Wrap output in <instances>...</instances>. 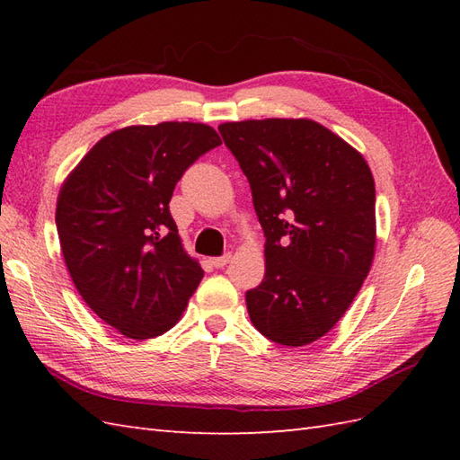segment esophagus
<instances>
[{
  "mask_svg": "<svg viewBox=\"0 0 460 460\" xmlns=\"http://www.w3.org/2000/svg\"><path fill=\"white\" fill-rule=\"evenodd\" d=\"M229 261H231V252H225L223 257H213V259H211V265H213L215 269H223L225 265H227Z\"/></svg>",
  "mask_w": 460,
  "mask_h": 460,
  "instance_id": "obj_1",
  "label": "esophagus"
}]
</instances>
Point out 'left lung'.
Masks as SVG:
<instances>
[{
    "label": "left lung",
    "instance_id": "obj_1",
    "mask_svg": "<svg viewBox=\"0 0 460 460\" xmlns=\"http://www.w3.org/2000/svg\"><path fill=\"white\" fill-rule=\"evenodd\" d=\"M265 233L252 326L282 346L320 340L344 316L376 252V185L356 148L314 120L225 122Z\"/></svg>",
    "mask_w": 460,
    "mask_h": 460
}]
</instances>
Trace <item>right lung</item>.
Segmentation results:
<instances>
[{"label": "right lung", "mask_w": 460, "mask_h": 460, "mask_svg": "<svg viewBox=\"0 0 460 460\" xmlns=\"http://www.w3.org/2000/svg\"><path fill=\"white\" fill-rule=\"evenodd\" d=\"M221 144L211 126L160 122L106 134L68 173L57 233L76 290L132 340L168 332L203 279L183 251L170 199L183 172Z\"/></svg>", "instance_id": "add662e5"}]
</instances>
